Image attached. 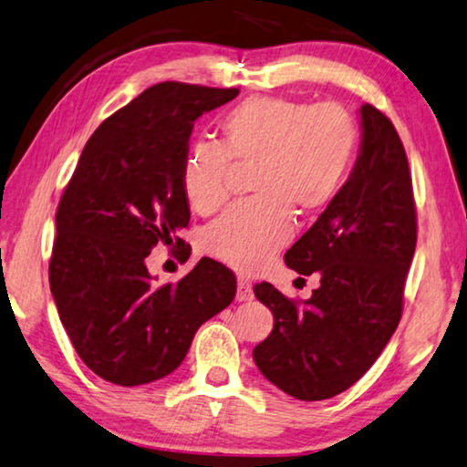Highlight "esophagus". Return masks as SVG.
Here are the masks:
<instances>
[{
  "label": "esophagus",
  "instance_id": "obj_1",
  "mask_svg": "<svg viewBox=\"0 0 467 467\" xmlns=\"http://www.w3.org/2000/svg\"><path fill=\"white\" fill-rule=\"evenodd\" d=\"M254 297L252 292V284L248 279H238V294H235V300L238 302H250Z\"/></svg>",
  "mask_w": 467,
  "mask_h": 467
}]
</instances>
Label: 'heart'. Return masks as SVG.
Returning <instances> with one entry per match:
<instances>
[{"label": "heart", "instance_id": "b5f03b06", "mask_svg": "<svg viewBox=\"0 0 467 467\" xmlns=\"http://www.w3.org/2000/svg\"><path fill=\"white\" fill-rule=\"evenodd\" d=\"M219 142H196L182 167L190 206L211 215L227 201L235 165L250 171L252 201L229 209L204 235L211 256L252 273L292 240V211H323L346 182L358 150V124L337 103L308 105L252 97L219 121Z\"/></svg>", "mask_w": 467, "mask_h": 467}]
</instances>
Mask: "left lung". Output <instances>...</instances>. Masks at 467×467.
Returning <instances> with one entry per match:
<instances>
[{"label":"left lung","mask_w":467,"mask_h":467,"mask_svg":"<svg viewBox=\"0 0 467 467\" xmlns=\"http://www.w3.org/2000/svg\"><path fill=\"white\" fill-rule=\"evenodd\" d=\"M362 140L339 194L285 252L289 269L318 273L304 302L271 284L254 296L273 312V331L252 351L281 391L320 401L346 391L377 362L401 318L403 285L416 250L411 175L395 126L360 107Z\"/></svg>","instance_id":"obj_1"}]
</instances>
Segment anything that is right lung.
I'll use <instances>...</instances> for the list:
<instances>
[{"instance_id": "obj_1", "label": "right lung", "mask_w": 467, "mask_h": 467, "mask_svg": "<svg viewBox=\"0 0 467 467\" xmlns=\"http://www.w3.org/2000/svg\"><path fill=\"white\" fill-rule=\"evenodd\" d=\"M238 93L183 82L147 88L95 130L61 194L51 294L82 362L113 385L173 372L198 327L235 297V275L213 258L161 287L144 258L157 244H183L182 167L194 121Z\"/></svg>"}]
</instances>
